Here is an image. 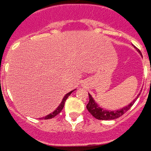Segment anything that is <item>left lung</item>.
<instances>
[{"label": "left lung", "mask_w": 151, "mask_h": 151, "mask_svg": "<svg viewBox=\"0 0 151 151\" xmlns=\"http://www.w3.org/2000/svg\"><path fill=\"white\" fill-rule=\"evenodd\" d=\"M137 51L141 55L139 50H137ZM88 95H89V102L86 105V108H87L88 112L96 119H99V120H113V119H118L119 117H121L122 115H124L134 105V103L138 99L140 93H139L135 97V99L132 102H130L128 106L124 107L123 108H120L119 110H114V111L107 110V109L102 108L98 105V103H96V101H95V100L93 99V97L91 96V94L88 93Z\"/></svg>", "instance_id": "left-lung-1"}]
</instances>
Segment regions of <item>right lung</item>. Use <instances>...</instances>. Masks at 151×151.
Segmentation results:
<instances>
[{"label": "right lung", "mask_w": 151, "mask_h": 151, "mask_svg": "<svg viewBox=\"0 0 151 151\" xmlns=\"http://www.w3.org/2000/svg\"><path fill=\"white\" fill-rule=\"evenodd\" d=\"M73 91H74V90L71 91H70V92H68L67 94H65V96L63 97V99H62V101L60 102V104L59 105V107H57L56 109H55V111L53 112V113H50V114H48L47 116H45V117H44V118H41L42 119H53L54 117H55L56 115H58L59 113H60L61 111H62V109H63V107H64V106H65V101H66V99L68 98V96H70L71 93H72Z\"/></svg>", "instance_id": "right-lung-1"}]
</instances>
